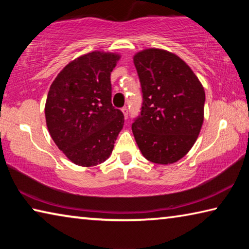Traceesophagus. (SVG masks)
<instances>
[{"mask_svg":"<svg viewBox=\"0 0 249 249\" xmlns=\"http://www.w3.org/2000/svg\"><path fill=\"white\" fill-rule=\"evenodd\" d=\"M122 113H123V115H124L125 119H127V116H128V108L127 107H123V108H122Z\"/></svg>","mask_w":249,"mask_h":249,"instance_id":"34e87169","label":"esophagus"}]
</instances>
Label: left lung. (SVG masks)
<instances>
[{
    "instance_id": "1",
    "label": "left lung",
    "mask_w": 249,
    "mask_h": 249,
    "mask_svg": "<svg viewBox=\"0 0 249 249\" xmlns=\"http://www.w3.org/2000/svg\"><path fill=\"white\" fill-rule=\"evenodd\" d=\"M142 107L132 125L144 157L158 165L177 162L195 145L204 120V88L177 54L147 48L133 57Z\"/></svg>"
}]
</instances>
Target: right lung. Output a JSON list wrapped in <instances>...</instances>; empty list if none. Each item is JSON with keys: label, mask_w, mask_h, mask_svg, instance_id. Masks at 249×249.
<instances>
[{"label": "right lung", "mask_w": 249, "mask_h": 249, "mask_svg": "<svg viewBox=\"0 0 249 249\" xmlns=\"http://www.w3.org/2000/svg\"><path fill=\"white\" fill-rule=\"evenodd\" d=\"M121 56L92 52L70 61L50 86L45 104L46 124L66 157L93 167L111 156L124 125L112 105L111 72Z\"/></svg>", "instance_id": "add662e5"}]
</instances>
